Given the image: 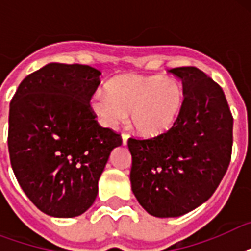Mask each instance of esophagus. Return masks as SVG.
Here are the masks:
<instances>
[{"label":"esophagus","instance_id":"obj_1","mask_svg":"<svg viewBox=\"0 0 251 251\" xmlns=\"http://www.w3.org/2000/svg\"><path fill=\"white\" fill-rule=\"evenodd\" d=\"M121 138H122V145H124V146L127 145V139H129V135H127V134H122Z\"/></svg>","mask_w":251,"mask_h":251}]
</instances>
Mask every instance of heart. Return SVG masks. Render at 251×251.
I'll use <instances>...</instances> for the list:
<instances>
[{
	"instance_id": "1",
	"label": "heart",
	"mask_w": 251,
	"mask_h": 251,
	"mask_svg": "<svg viewBox=\"0 0 251 251\" xmlns=\"http://www.w3.org/2000/svg\"><path fill=\"white\" fill-rule=\"evenodd\" d=\"M185 106V91L171 76L122 74L91 98L90 108L99 122L113 127L129 112L130 125L141 137L157 138L169 133Z\"/></svg>"
}]
</instances>
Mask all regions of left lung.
<instances>
[{
	"label": "left lung",
	"instance_id": "obj_1",
	"mask_svg": "<svg viewBox=\"0 0 251 251\" xmlns=\"http://www.w3.org/2000/svg\"><path fill=\"white\" fill-rule=\"evenodd\" d=\"M182 80L185 106L165 135L130 138L131 190L150 215L177 218L214 194L233 145V117L222 87L199 69H171Z\"/></svg>",
	"mask_w": 251,
	"mask_h": 251
}]
</instances>
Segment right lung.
Instances as JSON below:
<instances>
[{"instance_id": "right-lung-1", "label": "right lung", "mask_w": 251, "mask_h": 251, "mask_svg": "<svg viewBox=\"0 0 251 251\" xmlns=\"http://www.w3.org/2000/svg\"><path fill=\"white\" fill-rule=\"evenodd\" d=\"M101 73L52 64L22 80L10 102V163L29 201L53 218H75L94 204L99 178L122 139L95 120L90 100Z\"/></svg>"}]
</instances>
